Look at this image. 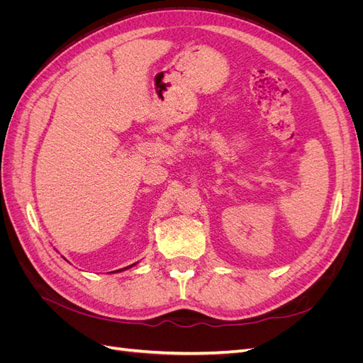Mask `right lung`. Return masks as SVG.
<instances>
[{
    "label": "right lung",
    "instance_id": "add662e5",
    "mask_svg": "<svg viewBox=\"0 0 363 363\" xmlns=\"http://www.w3.org/2000/svg\"><path fill=\"white\" fill-rule=\"evenodd\" d=\"M133 265H136V263H133ZM133 265H130V267H133ZM130 267H127V268H130ZM127 268H123V269H127ZM123 269H118V271H123Z\"/></svg>",
    "mask_w": 363,
    "mask_h": 363
}]
</instances>
